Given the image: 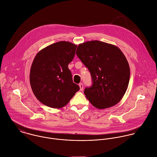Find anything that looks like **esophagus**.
I'll return each mask as SVG.
<instances>
[{
	"mask_svg": "<svg viewBox=\"0 0 157 157\" xmlns=\"http://www.w3.org/2000/svg\"><path fill=\"white\" fill-rule=\"evenodd\" d=\"M79 86L80 87V90H83V88H84V86H83V84L82 83H80L79 84Z\"/></svg>",
	"mask_w": 157,
	"mask_h": 157,
	"instance_id": "obj_1",
	"label": "esophagus"
}]
</instances>
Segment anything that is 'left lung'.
Masks as SVG:
<instances>
[{"label": "left lung", "mask_w": 157, "mask_h": 157, "mask_svg": "<svg viewBox=\"0 0 157 157\" xmlns=\"http://www.w3.org/2000/svg\"><path fill=\"white\" fill-rule=\"evenodd\" d=\"M76 55L89 70L92 84L84 94L95 107L102 109L118 103L127 89L130 68L121 50L99 40L81 44Z\"/></svg>", "instance_id": "1"}]
</instances>
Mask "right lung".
<instances>
[{"label": "right lung", "mask_w": 157, "mask_h": 157, "mask_svg": "<svg viewBox=\"0 0 157 157\" xmlns=\"http://www.w3.org/2000/svg\"><path fill=\"white\" fill-rule=\"evenodd\" d=\"M77 45L65 41L50 45L35 56L30 73L32 90L43 104L61 108L79 90L73 82L68 65L73 59Z\"/></svg>", "instance_id": "obj_1"}]
</instances>
